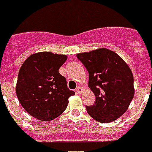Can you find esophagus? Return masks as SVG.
<instances>
[{
    "label": "esophagus",
    "mask_w": 152,
    "mask_h": 152,
    "mask_svg": "<svg viewBox=\"0 0 152 152\" xmlns=\"http://www.w3.org/2000/svg\"><path fill=\"white\" fill-rule=\"evenodd\" d=\"M76 92L78 93V94H81L82 92H83V88L82 87H78V88H76Z\"/></svg>",
    "instance_id": "obj_1"
}]
</instances>
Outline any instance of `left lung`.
I'll use <instances>...</instances> for the list:
<instances>
[{
	"label": "left lung",
	"instance_id": "left-lung-1",
	"mask_svg": "<svg viewBox=\"0 0 152 152\" xmlns=\"http://www.w3.org/2000/svg\"><path fill=\"white\" fill-rule=\"evenodd\" d=\"M89 74L88 87L96 102L87 112L101 123L115 120L128 110L134 96L133 73L118 54L106 48L77 55Z\"/></svg>",
	"mask_w": 152,
	"mask_h": 152
}]
</instances>
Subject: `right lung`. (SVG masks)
<instances>
[{
	"mask_svg": "<svg viewBox=\"0 0 152 152\" xmlns=\"http://www.w3.org/2000/svg\"><path fill=\"white\" fill-rule=\"evenodd\" d=\"M65 55L43 51L30 56L20 68L16 95L27 112L42 121H50L65 110L74 91L67 88L59 69Z\"/></svg>",
	"mask_w": 152,
	"mask_h": 152,
	"instance_id": "right-lung-1",
	"label": "right lung"
}]
</instances>
